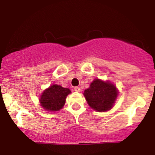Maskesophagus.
<instances>
[{
    "label": "esophagus",
    "mask_w": 155,
    "mask_h": 155,
    "mask_svg": "<svg viewBox=\"0 0 155 155\" xmlns=\"http://www.w3.org/2000/svg\"><path fill=\"white\" fill-rule=\"evenodd\" d=\"M74 90H75L76 92H80L81 89H80L79 87H74Z\"/></svg>",
    "instance_id": "1"
}]
</instances>
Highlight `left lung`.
<instances>
[{
    "mask_svg": "<svg viewBox=\"0 0 155 155\" xmlns=\"http://www.w3.org/2000/svg\"><path fill=\"white\" fill-rule=\"evenodd\" d=\"M87 104L92 109L106 111L111 109L117 97L116 87L109 81L95 79L84 92Z\"/></svg>",
    "mask_w": 155,
    "mask_h": 155,
    "instance_id": "8db88e82",
    "label": "left lung"
}]
</instances>
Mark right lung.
<instances>
[{
  "label": "right lung",
  "instance_id": "add662e5",
  "mask_svg": "<svg viewBox=\"0 0 155 155\" xmlns=\"http://www.w3.org/2000/svg\"><path fill=\"white\" fill-rule=\"evenodd\" d=\"M70 93L69 89L64 88L60 85L53 84L44 90L41 95V105L47 111H59L65 105V98Z\"/></svg>",
  "mask_w": 155,
  "mask_h": 155
}]
</instances>
